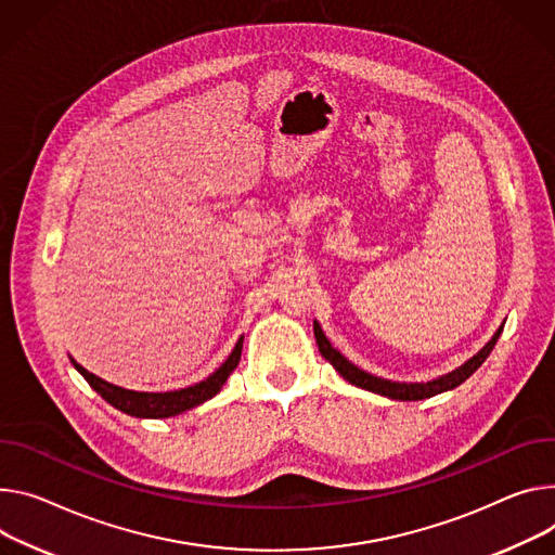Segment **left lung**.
Wrapping results in <instances>:
<instances>
[{
  "label": "left lung",
  "instance_id": "8db88e82",
  "mask_svg": "<svg viewBox=\"0 0 555 555\" xmlns=\"http://www.w3.org/2000/svg\"><path fill=\"white\" fill-rule=\"evenodd\" d=\"M502 332V325L498 327V332L491 336V340L478 351L476 357H472L467 363H463L461 367H456L453 372L444 374V376H438L434 380H427V383H396V380H385V378H378V376H372L367 372H363L361 367L351 365L340 351H336L332 347V343L327 340V336L323 334L321 325L314 321V336H317V345H319V351L323 354L325 361L332 363V367L351 385H357L361 389H367V391H374V393H380V396H387V398H393V400H423V398H431L436 393H442V391H449L453 387H459L461 383H465L485 361L487 357L491 354V349L498 340Z\"/></svg>",
  "mask_w": 555,
  "mask_h": 555
}]
</instances>
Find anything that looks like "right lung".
<instances>
[{
  "mask_svg": "<svg viewBox=\"0 0 555 555\" xmlns=\"http://www.w3.org/2000/svg\"><path fill=\"white\" fill-rule=\"evenodd\" d=\"M241 349H243V336L236 340L228 361L215 374H210L206 380H201V383L190 385V387H183V389H177V391H132V389H124V387H117L113 383H106L104 378L90 374L88 370H83L73 359L70 361H73L75 370L86 378V383L106 402H111L115 410H119L128 416H137V418H170V416L188 412V410L201 405V402H206L212 396H217L221 391V387L225 385L228 376L236 370L238 359H241Z\"/></svg>",
  "mask_w": 555,
  "mask_h": 555,
  "instance_id": "obj_1",
  "label": "right lung"
}]
</instances>
